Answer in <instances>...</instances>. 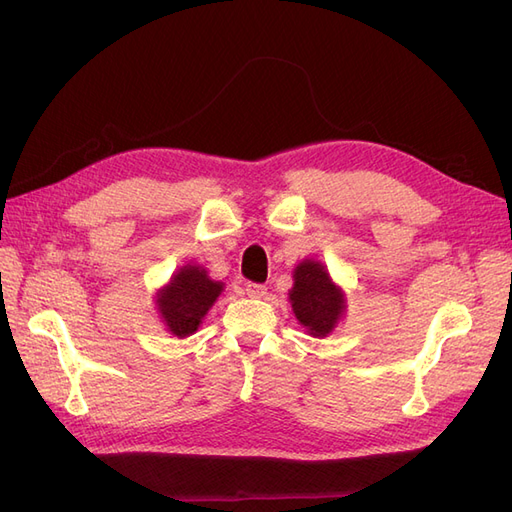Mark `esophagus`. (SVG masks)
<instances>
[{"instance_id":"esophagus-1","label":"esophagus","mask_w":512,"mask_h":512,"mask_svg":"<svg viewBox=\"0 0 512 512\" xmlns=\"http://www.w3.org/2000/svg\"><path fill=\"white\" fill-rule=\"evenodd\" d=\"M245 292H247V297L262 299V297H265V294H267V286H265V284L250 282V284H245Z\"/></svg>"}]
</instances>
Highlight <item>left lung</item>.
<instances>
[{
	"instance_id": "1",
	"label": "left lung",
	"mask_w": 512,
	"mask_h": 512,
	"mask_svg": "<svg viewBox=\"0 0 512 512\" xmlns=\"http://www.w3.org/2000/svg\"><path fill=\"white\" fill-rule=\"evenodd\" d=\"M294 316L307 331L320 337L331 333L344 312V294L320 262L305 260L294 269V286L290 290Z\"/></svg>"
}]
</instances>
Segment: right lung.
Wrapping results in <instances>:
<instances>
[{
    "instance_id": "obj_1",
    "label": "right lung",
    "mask_w": 512,
    "mask_h": 512,
    "mask_svg": "<svg viewBox=\"0 0 512 512\" xmlns=\"http://www.w3.org/2000/svg\"><path fill=\"white\" fill-rule=\"evenodd\" d=\"M222 284L209 280L205 269L188 265L183 267L170 284L160 292L158 305L168 331L185 337L198 329L213 301L220 297Z\"/></svg>"
}]
</instances>
